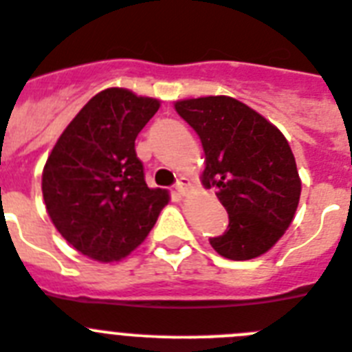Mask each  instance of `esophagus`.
Segmentation results:
<instances>
[{"label": "esophagus", "mask_w": 352, "mask_h": 352, "mask_svg": "<svg viewBox=\"0 0 352 352\" xmlns=\"http://www.w3.org/2000/svg\"><path fill=\"white\" fill-rule=\"evenodd\" d=\"M189 186H191V182H189L188 177H180V179L177 180V184H175L177 193L186 195V193H188V191H189Z\"/></svg>", "instance_id": "34e87169"}]
</instances>
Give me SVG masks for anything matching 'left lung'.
Segmentation results:
<instances>
[{"mask_svg":"<svg viewBox=\"0 0 352 352\" xmlns=\"http://www.w3.org/2000/svg\"><path fill=\"white\" fill-rule=\"evenodd\" d=\"M175 111L206 152L201 184L216 188L228 212L210 246L230 261L264 255L294 219L301 197L296 159L282 131L241 100L209 96L177 100Z\"/></svg>","mask_w":352,"mask_h":352,"instance_id":"left-lung-1","label":"left lung"}]
</instances>
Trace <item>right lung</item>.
I'll list each match as a JSON object with an SVG mask.
<instances>
[{
	"instance_id": "1",
	"label": "right lung",
	"mask_w": 352,
	"mask_h": 352,
	"mask_svg": "<svg viewBox=\"0 0 352 352\" xmlns=\"http://www.w3.org/2000/svg\"><path fill=\"white\" fill-rule=\"evenodd\" d=\"M159 102L106 88L72 118L45 161L42 195L49 218L79 253L118 262L145 241L170 200L151 189L134 142Z\"/></svg>"
}]
</instances>
